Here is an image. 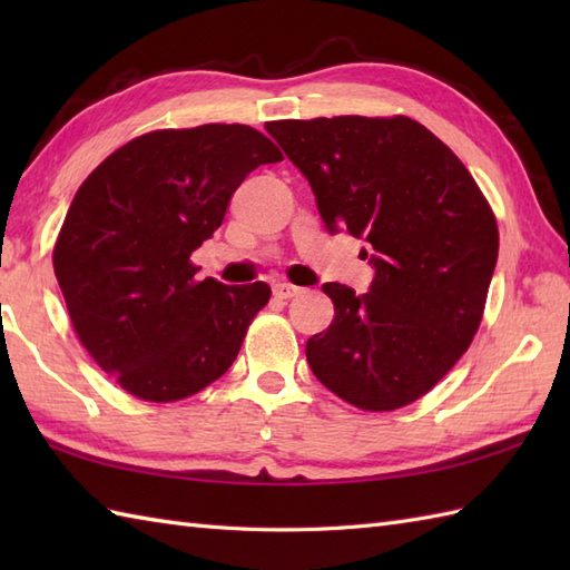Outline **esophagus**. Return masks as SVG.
Listing matches in <instances>:
<instances>
[{
  "mask_svg": "<svg viewBox=\"0 0 570 570\" xmlns=\"http://www.w3.org/2000/svg\"><path fill=\"white\" fill-rule=\"evenodd\" d=\"M272 292L276 298H294L301 294V288L294 286V284H286V282H278L272 286Z\"/></svg>",
  "mask_w": 570,
  "mask_h": 570,
  "instance_id": "obj_1",
  "label": "esophagus"
}]
</instances>
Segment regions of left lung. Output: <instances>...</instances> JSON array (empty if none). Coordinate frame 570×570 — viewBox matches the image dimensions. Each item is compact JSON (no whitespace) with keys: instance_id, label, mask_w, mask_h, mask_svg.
Listing matches in <instances>:
<instances>
[{"instance_id":"left-lung-1","label":"left lung","mask_w":570,"mask_h":570,"mask_svg":"<svg viewBox=\"0 0 570 570\" xmlns=\"http://www.w3.org/2000/svg\"><path fill=\"white\" fill-rule=\"evenodd\" d=\"M266 131L306 176L331 233L367 242V294L323 284L328 331L306 360L333 394L365 411L416 402L475 337L498 264L490 203L463 161L409 117H318Z\"/></svg>"}]
</instances>
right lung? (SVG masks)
<instances>
[{"label":"right lung","mask_w":570,"mask_h":570,"mask_svg":"<svg viewBox=\"0 0 570 570\" xmlns=\"http://www.w3.org/2000/svg\"><path fill=\"white\" fill-rule=\"evenodd\" d=\"M282 159L247 125L159 129L82 180L53 269L82 347L122 390L178 402L233 365L272 288L196 282L190 254L223 225L247 174Z\"/></svg>","instance_id":"add662e5"}]
</instances>
